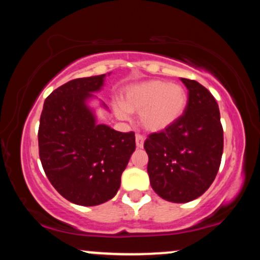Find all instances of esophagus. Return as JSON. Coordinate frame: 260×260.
I'll list each match as a JSON object with an SVG mask.
<instances>
[{
	"label": "esophagus",
	"instance_id": "esophagus-1",
	"mask_svg": "<svg viewBox=\"0 0 260 260\" xmlns=\"http://www.w3.org/2000/svg\"><path fill=\"white\" fill-rule=\"evenodd\" d=\"M136 144L137 148H143V145H144V137L142 134H137L136 136Z\"/></svg>",
	"mask_w": 260,
	"mask_h": 260
}]
</instances>
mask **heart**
Masks as SVG:
<instances>
[{"label":"heart","mask_w":260,"mask_h":260,"mask_svg":"<svg viewBox=\"0 0 260 260\" xmlns=\"http://www.w3.org/2000/svg\"><path fill=\"white\" fill-rule=\"evenodd\" d=\"M187 105L183 85L151 79L128 88L115 111L122 120L128 118V113L139 112V124L145 131L162 132L181 120Z\"/></svg>","instance_id":"obj_1"}]
</instances>
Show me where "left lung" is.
Here are the masks:
<instances>
[{
	"instance_id": "left-lung-1",
	"label": "left lung",
	"mask_w": 260,
	"mask_h": 260,
	"mask_svg": "<svg viewBox=\"0 0 260 260\" xmlns=\"http://www.w3.org/2000/svg\"><path fill=\"white\" fill-rule=\"evenodd\" d=\"M181 80L188 89L186 112L174 126L149 134L144 142L151 187L172 203L193 201L210 187L223 150L216 100L196 80Z\"/></svg>"
}]
</instances>
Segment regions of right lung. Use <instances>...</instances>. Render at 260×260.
I'll return each instance as SVG.
<instances>
[{
	"mask_svg": "<svg viewBox=\"0 0 260 260\" xmlns=\"http://www.w3.org/2000/svg\"><path fill=\"white\" fill-rule=\"evenodd\" d=\"M104 80L105 74L70 80L46 98L40 116L39 155L45 174L63 198L84 207L116 196L136 150L133 132L96 123L88 106Z\"/></svg>",
	"mask_w": 260,
	"mask_h": 260,
	"instance_id": "obj_1",
	"label": "right lung"
}]
</instances>
